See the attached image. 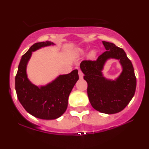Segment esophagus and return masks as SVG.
<instances>
[{"label":"esophagus","mask_w":149,"mask_h":149,"mask_svg":"<svg viewBox=\"0 0 149 149\" xmlns=\"http://www.w3.org/2000/svg\"><path fill=\"white\" fill-rule=\"evenodd\" d=\"M79 78L81 79H82L83 78V72H81V70H79Z\"/></svg>","instance_id":"1"}]
</instances>
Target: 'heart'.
<instances>
[{"label":"heart","instance_id":"obj_1","mask_svg":"<svg viewBox=\"0 0 149 149\" xmlns=\"http://www.w3.org/2000/svg\"><path fill=\"white\" fill-rule=\"evenodd\" d=\"M85 53H86V50H85L84 48H77V49H75L74 51V55L76 58H81V57L84 56V55L85 54ZM97 54V52L96 50L92 49V50H91L90 52L88 53V54H87V57L89 60H94L95 58H96Z\"/></svg>","mask_w":149,"mask_h":149}]
</instances>
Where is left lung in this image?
Masks as SVG:
<instances>
[{"label":"left lung","instance_id":"1","mask_svg":"<svg viewBox=\"0 0 149 149\" xmlns=\"http://www.w3.org/2000/svg\"><path fill=\"white\" fill-rule=\"evenodd\" d=\"M106 52L96 61H83L81 70L87 81V94L93 109L105 114L119 113L126 107L135 93L136 78L133 65L123 49L114 43L102 41ZM119 61L122 71L117 78L107 79L102 71L107 61Z\"/></svg>","mask_w":149,"mask_h":149}]
</instances>
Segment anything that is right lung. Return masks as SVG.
<instances>
[{"instance_id": "add662e5", "label": "right lung", "mask_w": 149, "mask_h": 149, "mask_svg": "<svg viewBox=\"0 0 149 149\" xmlns=\"http://www.w3.org/2000/svg\"><path fill=\"white\" fill-rule=\"evenodd\" d=\"M51 45L52 41L34 44L22 57L15 77V91L19 102L30 115L41 119H58L66 111L69 95L79 80L78 70L60 74L45 85L32 83L27 74V65L32 52Z\"/></svg>"}]
</instances>
